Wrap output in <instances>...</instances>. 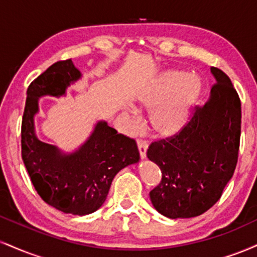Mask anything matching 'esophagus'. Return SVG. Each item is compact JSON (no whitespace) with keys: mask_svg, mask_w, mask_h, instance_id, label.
Listing matches in <instances>:
<instances>
[{"mask_svg":"<svg viewBox=\"0 0 257 257\" xmlns=\"http://www.w3.org/2000/svg\"><path fill=\"white\" fill-rule=\"evenodd\" d=\"M138 148H139V153H140V157L142 159L146 157V151H147V142L142 139H138Z\"/></svg>","mask_w":257,"mask_h":257,"instance_id":"esophagus-1","label":"esophagus"}]
</instances>
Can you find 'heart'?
<instances>
[{
    "mask_svg": "<svg viewBox=\"0 0 257 257\" xmlns=\"http://www.w3.org/2000/svg\"><path fill=\"white\" fill-rule=\"evenodd\" d=\"M201 93V82L184 70L162 74L141 89L138 104L151 111L150 125L160 138L177 134L187 124Z\"/></svg>",
    "mask_w": 257,
    "mask_h": 257,
    "instance_id": "obj_1",
    "label": "heart"
}]
</instances>
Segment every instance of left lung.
I'll return each mask as SVG.
<instances>
[{"label": "left lung", "mask_w": 257, "mask_h": 257, "mask_svg": "<svg viewBox=\"0 0 257 257\" xmlns=\"http://www.w3.org/2000/svg\"><path fill=\"white\" fill-rule=\"evenodd\" d=\"M209 100L196 106L187 124L170 138L148 146L147 157L162 171L150 191L154 208L171 219L194 218L222 195L238 160L242 110L228 76L219 68Z\"/></svg>", "instance_id": "obj_1"}]
</instances>
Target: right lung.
<instances>
[{
  "mask_svg": "<svg viewBox=\"0 0 257 257\" xmlns=\"http://www.w3.org/2000/svg\"><path fill=\"white\" fill-rule=\"evenodd\" d=\"M80 76L72 60L49 67L27 88L21 123V157L33 187L48 205L74 215L97 211L106 200L117 172L140 158L134 139L118 134L106 122L97 123L88 140L72 154H62L36 137L33 117L38 98L64 94Z\"/></svg>",
  "mask_w": 257,
  "mask_h": 257,
  "instance_id": "1",
  "label": "right lung"
}]
</instances>
